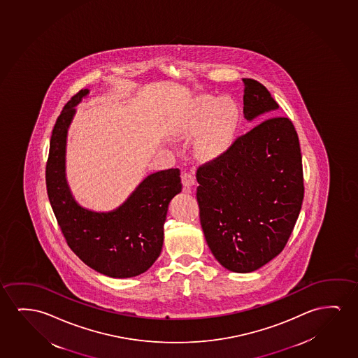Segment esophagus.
I'll use <instances>...</instances> for the list:
<instances>
[{"instance_id": "1", "label": "esophagus", "mask_w": 358, "mask_h": 358, "mask_svg": "<svg viewBox=\"0 0 358 358\" xmlns=\"http://www.w3.org/2000/svg\"><path fill=\"white\" fill-rule=\"evenodd\" d=\"M182 182L184 185V190L185 192H190V187L195 184V176L194 173H189V171H184L182 174Z\"/></svg>"}]
</instances>
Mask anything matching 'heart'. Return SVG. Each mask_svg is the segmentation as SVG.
I'll use <instances>...</instances> for the list:
<instances>
[{"instance_id":"heart-1","label":"heart","mask_w":358,"mask_h":358,"mask_svg":"<svg viewBox=\"0 0 358 358\" xmlns=\"http://www.w3.org/2000/svg\"><path fill=\"white\" fill-rule=\"evenodd\" d=\"M239 122V109L231 99L203 96L196 101L187 117L189 136L197 137V151L202 156L220 155L234 140Z\"/></svg>"}]
</instances>
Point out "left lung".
Returning a JSON list of instances; mask_svg holds the SVG:
<instances>
[{
    "mask_svg": "<svg viewBox=\"0 0 358 358\" xmlns=\"http://www.w3.org/2000/svg\"><path fill=\"white\" fill-rule=\"evenodd\" d=\"M244 116L278 108L260 82L243 78ZM197 202L207 244L222 266L252 272L286 247L302 208L303 166L292 121L273 116L197 168Z\"/></svg>",
    "mask_w": 358,
    "mask_h": 358,
    "instance_id": "8db88e82",
    "label": "left lung"
}]
</instances>
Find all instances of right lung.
Wrapping results in <instances>:
<instances>
[{
  "label": "right lung",
  "mask_w": 358,
  "mask_h": 358,
  "mask_svg": "<svg viewBox=\"0 0 358 358\" xmlns=\"http://www.w3.org/2000/svg\"><path fill=\"white\" fill-rule=\"evenodd\" d=\"M87 94L88 90H81L72 96L56 120L46 162L48 196L67 245L82 262L106 276H137L161 254L168 205L182 192L180 171L171 168L147 176L115 211L99 213L80 206L66 182V136L73 106Z\"/></svg>",
  "instance_id": "add662e5"
}]
</instances>
